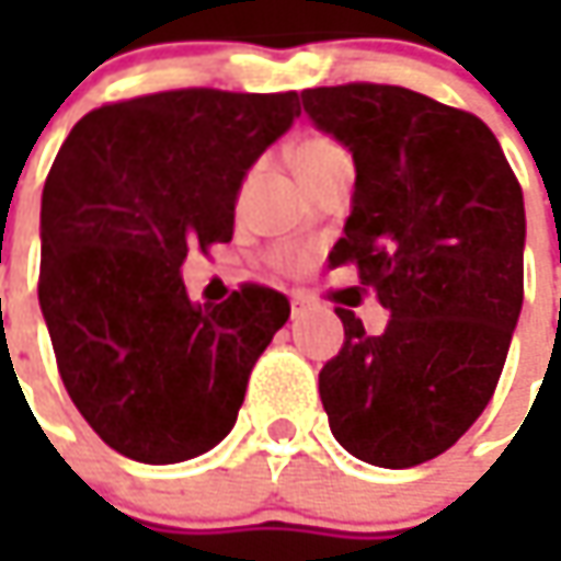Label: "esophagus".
<instances>
[{
	"label": "esophagus",
	"instance_id": "obj_1",
	"mask_svg": "<svg viewBox=\"0 0 561 561\" xmlns=\"http://www.w3.org/2000/svg\"><path fill=\"white\" fill-rule=\"evenodd\" d=\"M290 312H293V318H299V314L306 312V302H302V299H299V296H296V299H293Z\"/></svg>",
	"mask_w": 561,
	"mask_h": 561
}]
</instances>
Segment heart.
Instances as JSON below:
<instances>
[{
    "mask_svg": "<svg viewBox=\"0 0 561 561\" xmlns=\"http://www.w3.org/2000/svg\"><path fill=\"white\" fill-rule=\"evenodd\" d=\"M336 146L334 140H328V137H312V140H306L299 149H296V168H302V164H312L318 159H328V156H334ZM277 265L280 268H299L302 265V255L299 252H280L277 255Z\"/></svg>",
    "mask_w": 561,
    "mask_h": 561,
    "instance_id": "obj_1",
    "label": "heart"
}]
</instances>
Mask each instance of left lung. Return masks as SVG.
<instances>
[{
	"label": "left lung",
	"instance_id": "obj_1",
	"mask_svg": "<svg viewBox=\"0 0 561 561\" xmlns=\"http://www.w3.org/2000/svg\"><path fill=\"white\" fill-rule=\"evenodd\" d=\"M306 115L356 162L331 268L390 309L387 331L336 309L343 350L318 375L336 443L377 468L446 453L478 421L525 299V199L493 130L405 87L302 90Z\"/></svg>",
	"mask_w": 561,
	"mask_h": 561
}]
</instances>
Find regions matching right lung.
Here are the masks:
<instances>
[{"label":"right lung","mask_w":561,"mask_h":561,"mask_svg":"<svg viewBox=\"0 0 561 561\" xmlns=\"http://www.w3.org/2000/svg\"><path fill=\"white\" fill-rule=\"evenodd\" d=\"M299 115L296 93L208 87L108 102L77 121L43 186L39 309L77 412L146 465L225 440L287 296L243 284L193 306L190 247L233 237L252 162Z\"/></svg>","instance_id":"add662e5"}]
</instances>
